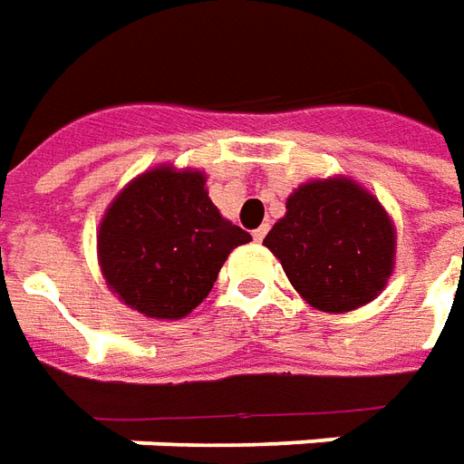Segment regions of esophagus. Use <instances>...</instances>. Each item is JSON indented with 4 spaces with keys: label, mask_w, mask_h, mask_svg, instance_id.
Returning a JSON list of instances; mask_svg holds the SVG:
<instances>
[{
    "label": "esophagus",
    "mask_w": 464,
    "mask_h": 464,
    "mask_svg": "<svg viewBox=\"0 0 464 464\" xmlns=\"http://www.w3.org/2000/svg\"><path fill=\"white\" fill-rule=\"evenodd\" d=\"M265 235H267V227H260V229H255V232H252V239H255V242H263Z\"/></svg>",
    "instance_id": "obj_1"
}]
</instances>
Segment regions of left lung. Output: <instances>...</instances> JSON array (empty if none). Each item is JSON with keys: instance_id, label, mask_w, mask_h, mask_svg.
Segmentation results:
<instances>
[{"instance_id": "8db88e82", "label": "left lung", "mask_w": 464, "mask_h": 464, "mask_svg": "<svg viewBox=\"0 0 464 464\" xmlns=\"http://www.w3.org/2000/svg\"><path fill=\"white\" fill-rule=\"evenodd\" d=\"M263 245L308 305L348 313L372 303L389 283L397 227L359 181L313 179L293 189L285 217L275 222Z\"/></svg>"}]
</instances>
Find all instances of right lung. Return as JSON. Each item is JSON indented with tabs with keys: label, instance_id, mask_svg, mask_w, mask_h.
<instances>
[{
	"label": "right lung",
	"instance_id": "1",
	"mask_svg": "<svg viewBox=\"0 0 464 464\" xmlns=\"http://www.w3.org/2000/svg\"><path fill=\"white\" fill-rule=\"evenodd\" d=\"M250 239L214 207L204 171L161 164L108 204L98 227V265L129 308L179 321L209 295L229 252Z\"/></svg>",
	"mask_w": 464,
	"mask_h": 464
}]
</instances>
